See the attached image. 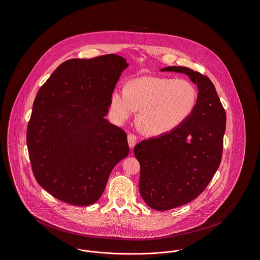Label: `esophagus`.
<instances>
[{
	"mask_svg": "<svg viewBox=\"0 0 260 260\" xmlns=\"http://www.w3.org/2000/svg\"><path fill=\"white\" fill-rule=\"evenodd\" d=\"M128 144H129V147L130 148H134V146L136 145V142H137V137L133 134H129L128 135Z\"/></svg>",
	"mask_w": 260,
	"mask_h": 260,
	"instance_id": "1",
	"label": "esophagus"
}]
</instances>
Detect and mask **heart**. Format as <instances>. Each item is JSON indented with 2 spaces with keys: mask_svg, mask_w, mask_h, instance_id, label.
I'll use <instances>...</instances> for the list:
<instances>
[{
  "mask_svg": "<svg viewBox=\"0 0 260 260\" xmlns=\"http://www.w3.org/2000/svg\"><path fill=\"white\" fill-rule=\"evenodd\" d=\"M198 92L184 79L143 77L115 88L110 96V114L123 124L139 110V126L149 136H162L177 129L193 113Z\"/></svg>",
  "mask_w": 260,
  "mask_h": 260,
  "instance_id": "obj_1",
  "label": "heart"
}]
</instances>
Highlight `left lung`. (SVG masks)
I'll list each match as a JSON object with an SVG mask.
<instances>
[{"instance_id": "1", "label": "left lung", "mask_w": 260, "mask_h": 260, "mask_svg": "<svg viewBox=\"0 0 260 260\" xmlns=\"http://www.w3.org/2000/svg\"><path fill=\"white\" fill-rule=\"evenodd\" d=\"M160 72L189 77L198 98L190 117L173 132L140 142L134 155L141 168L139 190L149 207L166 211L189 203L206 188L223 153L225 109L213 83L186 67Z\"/></svg>"}]
</instances>
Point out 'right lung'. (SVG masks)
<instances>
[{"instance_id": "right-lung-1", "label": "right lung", "mask_w": 260, "mask_h": 260, "mask_svg": "<svg viewBox=\"0 0 260 260\" xmlns=\"http://www.w3.org/2000/svg\"><path fill=\"white\" fill-rule=\"evenodd\" d=\"M128 66L115 54L71 59L38 90L26 144L35 179L53 197L77 206L95 203L128 156L126 133L105 118Z\"/></svg>"}]
</instances>
